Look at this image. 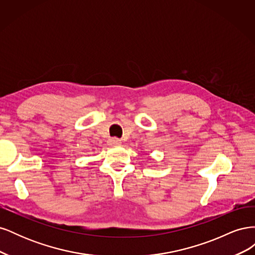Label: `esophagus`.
Returning <instances> with one entry per match:
<instances>
[{
  "instance_id": "esophagus-1",
  "label": "esophagus",
  "mask_w": 255,
  "mask_h": 255,
  "mask_svg": "<svg viewBox=\"0 0 255 255\" xmlns=\"http://www.w3.org/2000/svg\"><path fill=\"white\" fill-rule=\"evenodd\" d=\"M120 143H121V140L117 137H113V138H110V139H109V144L110 145H118Z\"/></svg>"
}]
</instances>
